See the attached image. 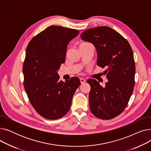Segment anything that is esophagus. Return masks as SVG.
Instances as JSON below:
<instances>
[{
    "label": "esophagus",
    "instance_id": "34e87169",
    "mask_svg": "<svg viewBox=\"0 0 151 151\" xmlns=\"http://www.w3.org/2000/svg\"><path fill=\"white\" fill-rule=\"evenodd\" d=\"M80 82H81V84H84V83L86 82V80H84V78H80Z\"/></svg>",
    "mask_w": 151,
    "mask_h": 151
}]
</instances>
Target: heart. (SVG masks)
Returning a JSON list of instances; mask_svg holds the SVG:
<instances>
[{
    "label": "heart",
    "instance_id": "b5f03b06",
    "mask_svg": "<svg viewBox=\"0 0 151 151\" xmlns=\"http://www.w3.org/2000/svg\"><path fill=\"white\" fill-rule=\"evenodd\" d=\"M86 43H81V45H83V44H86Z\"/></svg>",
    "mask_w": 151,
    "mask_h": 151
}]
</instances>
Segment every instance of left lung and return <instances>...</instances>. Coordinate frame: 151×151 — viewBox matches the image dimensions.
I'll list each match as a JSON object with an SVG mask.
<instances>
[{
    "mask_svg": "<svg viewBox=\"0 0 151 151\" xmlns=\"http://www.w3.org/2000/svg\"><path fill=\"white\" fill-rule=\"evenodd\" d=\"M81 38L96 47L97 64L106 68L104 74L108 80L104 88L94 79L87 81L91 86V111L101 119H111L123 112L133 91L135 64L131 46L119 33L108 26L87 29Z\"/></svg>",
    "mask_w": 151,
    "mask_h": 151,
    "instance_id": "1",
    "label": "left lung"
}]
</instances>
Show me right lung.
<instances>
[{"mask_svg":"<svg viewBox=\"0 0 151 151\" xmlns=\"http://www.w3.org/2000/svg\"><path fill=\"white\" fill-rule=\"evenodd\" d=\"M78 34L76 29L51 26L27 45L22 67L24 87L32 106L47 119H58L68 113L80 85L78 77L59 81L57 72L65 62L67 45Z\"/></svg>","mask_w":151,"mask_h":151,"instance_id":"right-lung-1","label":"right lung"}]
</instances>
